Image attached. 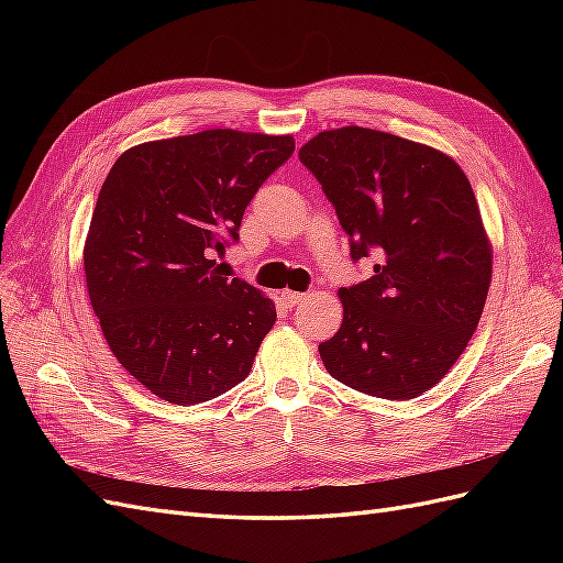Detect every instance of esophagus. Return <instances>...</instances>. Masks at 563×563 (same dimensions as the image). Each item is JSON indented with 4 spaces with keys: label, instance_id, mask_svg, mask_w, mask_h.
Here are the masks:
<instances>
[{
    "label": "esophagus",
    "instance_id": "esophagus-1",
    "mask_svg": "<svg viewBox=\"0 0 563 563\" xmlns=\"http://www.w3.org/2000/svg\"><path fill=\"white\" fill-rule=\"evenodd\" d=\"M282 298L288 302V305H300L305 302V298H308V294H298V291H284Z\"/></svg>",
    "mask_w": 563,
    "mask_h": 563
}]
</instances>
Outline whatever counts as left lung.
<instances>
[{"label": "left lung", "instance_id": "8db88e82", "mask_svg": "<svg viewBox=\"0 0 563 563\" xmlns=\"http://www.w3.org/2000/svg\"><path fill=\"white\" fill-rule=\"evenodd\" d=\"M371 279L340 288L343 323L319 345L335 380L368 397H420L482 319L493 249L463 168L444 152L364 126L321 131L298 152Z\"/></svg>", "mask_w": 563, "mask_h": 563}]
</instances>
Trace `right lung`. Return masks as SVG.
Segmentation results:
<instances>
[{"instance_id": "obj_1", "label": "right lung", "mask_w": 563, "mask_h": 563, "mask_svg": "<svg viewBox=\"0 0 563 563\" xmlns=\"http://www.w3.org/2000/svg\"><path fill=\"white\" fill-rule=\"evenodd\" d=\"M294 135L209 129L129 147L100 187L84 275L117 362L178 406L240 385L277 321L258 288L218 272Z\"/></svg>"}]
</instances>
